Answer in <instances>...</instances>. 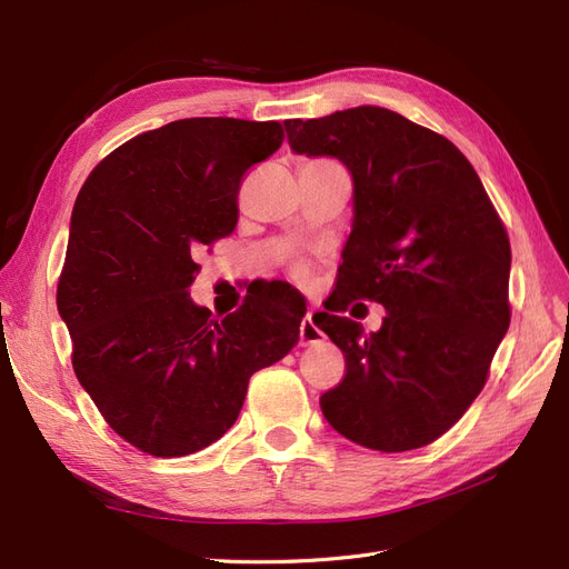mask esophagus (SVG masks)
<instances>
[{
  "instance_id": "34e87169",
  "label": "esophagus",
  "mask_w": 569,
  "mask_h": 569,
  "mask_svg": "<svg viewBox=\"0 0 569 569\" xmlns=\"http://www.w3.org/2000/svg\"><path fill=\"white\" fill-rule=\"evenodd\" d=\"M299 339L303 347H308V343H318L325 339V332L320 330V327L316 325L313 320V313H308L303 320H301V327H299Z\"/></svg>"
}]
</instances>
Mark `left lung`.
<instances>
[{
  "instance_id": "1",
  "label": "left lung",
  "mask_w": 569,
  "mask_h": 569,
  "mask_svg": "<svg viewBox=\"0 0 569 569\" xmlns=\"http://www.w3.org/2000/svg\"><path fill=\"white\" fill-rule=\"evenodd\" d=\"M291 151L332 157L353 182L337 289L387 308L382 327L322 313L347 358L322 416L366 449L432 443L470 408L510 325V242L479 176L446 137L382 107L284 120Z\"/></svg>"
}]
</instances>
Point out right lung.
<instances>
[{"label":"right lung","instance_id":"add662e5","mask_svg":"<svg viewBox=\"0 0 569 569\" xmlns=\"http://www.w3.org/2000/svg\"><path fill=\"white\" fill-rule=\"evenodd\" d=\"M284 140L282 126L182 118L132 137L84 180L57 289L73 370L137 449L176 458L218 441L249 377L299 341L301 318L266 291L213 318L187 287L194 251L237 226V189Z\"/></svg>","mask_w":569,"mask_h":569}]
</instances>
